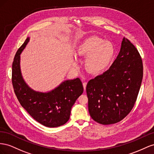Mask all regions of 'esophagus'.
Listing matches in <instances>:
<instances>
[{"label": "esophagus", "mask_w": 154, "mask_h": 154, "mask_svg": "<svg viewBox=\"0 0 154 154\" xmlns=\"http://www.w3.org/2000/svg\"><path fill=\"white\" fill-rule=\"evenodd\" d=\"M83 88H84V90H85V91L86 90V85H87V82H83Z\"/></svg>", "instance_id": "esophagus-1"}]
</instances>
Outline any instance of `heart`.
Listing matches in <instances>:
<instances>
[{"label":"heart","instance_id":"obj_1","mask_svg":"<svg viewBox=\"0 0 154 154\" xmlns=\"http://www.w3.org/2000/svg\"><path fill=\"white\" fill-rule=\"evenodd\" d=\"M114 54L113 45L102 38L91 36L83 41L77 48L76 55L86 57L85 67L91 73H99L106 68Z\"/></svg>","mask_w":154,"mask_h":154}]
</instances>
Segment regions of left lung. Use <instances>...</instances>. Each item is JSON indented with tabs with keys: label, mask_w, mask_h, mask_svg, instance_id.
<instances>
[{
	"label": "left lung",
	"mask_w": 154,
	"mask_h": 154,
	"mask_svg": "<svg viewBox=\"0 0 154 154\" xmlns=\"http://www.w3.org/2000/svg\"><path fill=\"white\" fill-rule=\"evenodd\" d=\"M143 75L139 53L124 37L120 51L110 68L88 82L86 90L91 117L104 125L123 119L137 100Z\"/></svg>",
	"instance_id": "left-lung-1"
}]
</instances>
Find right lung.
<instances>
[{
	"label": "right lung",
	"instance_id": "right-lung-1",
	"mask_svg": "<svg viewBox=\"0 0 154 154\" xmlns=\"http://www.w3.org/2000/svg\"><path fill=\"white\" fill-rule=\"evenodd\" d=\"M26 39L15 55L12 64V84L21 106L39 123L49 128L64 125L69 119L71 109L83 93L79 78L64 81L53 90L43 93L36 91L26 84L20 67V54L27 45Z\"/></svg>",
	"mask_w": 154,
	"mask_h": 154
}]
</instances>
